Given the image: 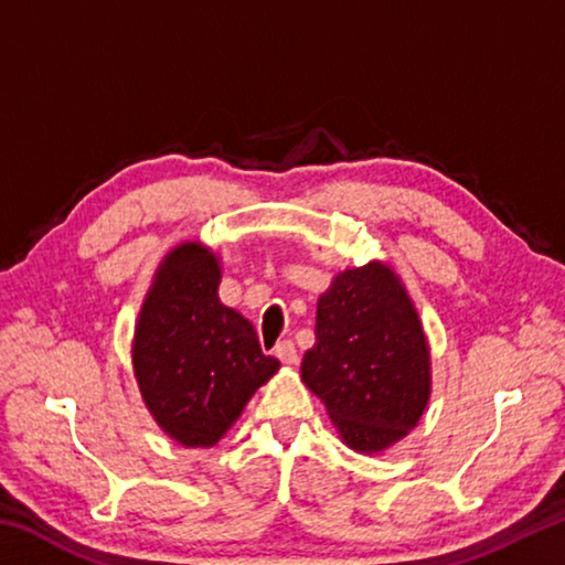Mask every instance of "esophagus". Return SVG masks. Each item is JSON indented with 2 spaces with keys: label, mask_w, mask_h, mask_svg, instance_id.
I'll use <instances>...</instances> for the list:
<instances>
[{
  "label": "esophagus",
  "mask_w": 565,
  "mask_h": 565,
  "mask_svg": "<svg viewBox=\"0 0 565 565\" xmlns=\"http://www.w3.org/2000/svg\"><path fill=\"white\" fill-rule=\"evenodd\" d=\"M276 356H279V361L286 363V366H296V363H299V353H296L294 341H281L279 347H276Z\"/></svg>",
  "instance_id": "obj_1"
}]
</instances>
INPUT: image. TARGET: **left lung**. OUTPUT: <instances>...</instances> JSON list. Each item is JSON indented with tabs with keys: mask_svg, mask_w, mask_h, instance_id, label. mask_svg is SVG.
<instances>
[{
	"mask_svg": "<svg viewBox=\"0 0 565 565\" xmlns=\"http://www.w3.org/2000/svg\"><path fill=\"white\" fill-rule=\"evenodd\" d=\"M301 381L356 454H384L418 424L431 398V347L394 266L374 259L333 276Z\"/></svg>",
	"mask_w": 565,
	"mask_h": 565,
	"instance_id": "8db88e82",
	"label": "left lung"
}]
</instances>
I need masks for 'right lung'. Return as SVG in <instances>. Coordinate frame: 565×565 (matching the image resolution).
<instances>
[{"mask_svg":"<svg viewBox=\"0 0 565 565\" xmlns=\"http://www.w3.org/2000/svg\"><path fill=\"white\" fill-rule=\"evenodd\" d=\"M222 262L202 242L161 259L131 339V366L151 418L184 448H212L281 363L252 321L218 299Z\"/></svg>","mask_w":565,"mask_h":565,"instance_id":"right-lung-1","label":"right lung"}]
</instances>
